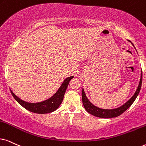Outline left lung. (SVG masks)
<instances>
[{"label":"left lung","instance_id":"1","mask_svg":"<svg viewBox=\"0 0 146 146\" xmlns=\"http://www.w3.org/2000/svg\"><path fill=\"white\" fill-rule=\"evenodd\" d=\"M134 46V45L133 44ZM141 83H142V71H141V77H140V81L138 85V87L136 90L133 96L127 102L123 104L122 106L118 107L116 108H112V109H104V108H100L99 107H97L95 105H94L87 98L86 93H85L84 88L82 89V102L83 104L85 109L87 110V112H89L90 114H92V115L95 116V117H100V118H104V119H108V118H114L117 117L118 116L121 115L123 114L125 110L128 109L129 107L131 106V104L133 103V102L135 100L136 98L137 97L138 94H139L140 90H141Z\"/></svg>","mask_w":146,"mask_h":146}]
</instances>
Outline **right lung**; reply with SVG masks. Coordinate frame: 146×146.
I'll list each match as a JSON object with an SVG mask.
<instances>
[{"mask_svg": "<svg viewBox=\"0 0 146 146\" xmlns=\"http://www.w3.org/2000/svg\"><path fill=\"white\" fill-rule=\"evenodd\" d=\"M73 77H74V76L67 77V78L64 79V82H62V84L60 86V88H58V90H57L56 93L52 96H51L48 99L46 100L40 102L31 103L25 102V101L20 99L19 97L17 96L13 92H12L11 90L10 89V90L13 96L14 97V98L15 99L17 102L26 110L37 114L50 113V112L55 111L60 106V105L61 104L68 85H69L71 79H73Z\"/></svg>", "mask_w": 146, "mask_h": 146, "instance_id": "right-lung-1", "label": "right lung"}]
</instances>
